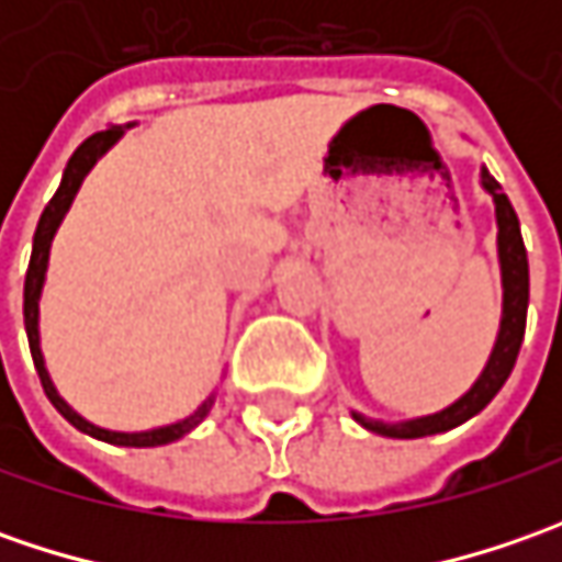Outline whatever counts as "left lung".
<instances>
[{
	"instance_id": "left-lung-1",
	"label": "left lung",
	"mask_w": 562,
	"mask_h": 562,
	"mask_svg": "<svg viewBox=\"0 0 562 562\" xmlns=\"http://www.w3.org/2000/svg\"><path fill=\"white\" fill-rule=\"evenodd\" d=\"M479 184L494 203V222H497V266H501V328L494 337L491 357H487L482 375L472 381V387L463 397H457L450 406H443L438 413L416 416V419H369L357 409H350V416L366 428L384 438H425V435H441L457 425H463L472 416H479L491 400L497 397V391L504 387V381L516 366L522 335H526V315H529V256L522 244V231L519 218L509 205L507 193H501V184L487 175L482 165L479 171Z\"/></svg>"
}]
</instances>
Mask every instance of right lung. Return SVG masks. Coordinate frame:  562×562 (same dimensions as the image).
<instances>
[{"label": "right lung", "mask_w": 562, "mask_h": 562, "mask_svg": "<svg viewBox=\"0 0 562 562\" xmlns=\"http://www.w3.org/2000/svg\"><path fill=\"white\" fill-rule=\"evenodd\" d=\"M137 121H131V124H115V127H109V131H99L93 137H87V140L80 143L75 149V156L68 159L65 165V171H61V184L55 190V196L49 200V205L43 209V215H40V225H36V234H33V249H31V266H27V278H24V331H27V344H31V357L33 366H36V375L43 381V391H46V397L53 400V406L65 416V419L75 425L77 431H83V435H90V438H97V441L105 443H115V447H162V443L178 441V438H184L190 435L200 422L212 413V406H215V394H209V397L190 413L184 419L171 422V425H159V428H146V431H112V428H102V425H93L90 419H83L80 413H77L75 406L68 403V400L58 394V387H55L53 375H49V369H46V359H43V347H40V296H43V284H46V271H49V252H53V240L55 234H58V227L65 222V215H68V209L75 203L77 190L80 184L87 181V175L93 171V165L115 146V143L134 127Z\"/></svg>", "instance_id": "add662e5"}]
</instances>
